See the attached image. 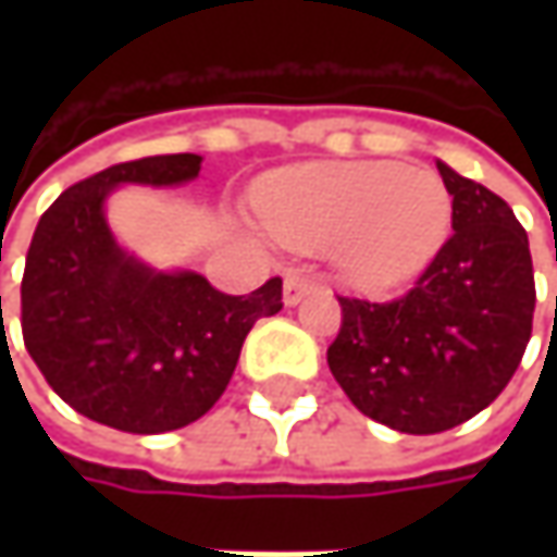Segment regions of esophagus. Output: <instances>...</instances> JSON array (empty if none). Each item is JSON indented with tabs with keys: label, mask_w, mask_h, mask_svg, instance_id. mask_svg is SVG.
<instances>
[{
	"label": "esophagus",
	"mask_w": 557,
	"mask_h": 557,
	"mask_svg": "<svg viewBox=\"0 0 557 557\" xmlns=\"http://www.w3.org/2000/svg\"><path fill=\"white\" fill-rule=\"evenodd\" d=\"M315 288H319V285H315V278H312V275L290 272L288 278H285V304L294 307V304H300V300H304L307 294H312Z\"/></svg>",
	"instance_id": "34e87169"
}]
</instances>
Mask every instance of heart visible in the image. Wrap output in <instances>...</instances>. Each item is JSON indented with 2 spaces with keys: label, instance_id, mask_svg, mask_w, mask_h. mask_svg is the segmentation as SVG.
Instances as JSON below:
<instances>
[{
  "label": "heart",
  "instance_id": "obj_1",
  "mask_svg": "<svg viewBox=\"0 0 557 557\" xmlns=\"http://www.w3.org/2000/svg\"><path fill=\"white\" fill-rule=\"evenodd\" d=\"M260 223L294 250L325 253L347 285L391 290L412 282L446 245L453 195L428 166L394 161L307 163L257 195Z\"/></svg>",
  "mask_w": 557,
  "mask_h": 557
}]
</instances>
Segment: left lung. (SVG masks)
Masks as SVG:
<instances>
[{
    "mask_svg": "<svg viewBox=\"0 0 557 557\" xmlns=\"http://www.w3.org/2000/svg\"><path fill=\"white\" fill-rule=\"evenodd\" d=\"M453 235L396 300L337 297L329 369L362 416L403 434H440L503 394L533 332L524 225L481 183L437 163Z\"/></svg>",
    "mask_w": 557,
    "mask_h": 557,
    "instance_id": "1",
    "label": "left lung"
}]
</instances>
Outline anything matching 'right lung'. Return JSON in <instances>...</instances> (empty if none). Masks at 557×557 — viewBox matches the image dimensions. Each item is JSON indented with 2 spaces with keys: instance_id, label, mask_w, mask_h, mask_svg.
Masks as SVG:
<instances>
[{
  "instance_id": "obj_1",
  "label": "right lung",
  "mask_w": 557,
  "mask_h": 557,
  "mask_svg": "<svg viewBox=\"0 0 557 557\" xmlns=\"http://www.w3.org/2000/svg\"><path fill=\"white\" fill-rule=\"evenodd\" d=\"M198 173L201 154L114 163L71 185L42 213L27 250V354L79 416L126 434L176 431L210 412L253 322L282 310L278 275L235 297L198 272L145 267L114 242L104 198L117 185H180Z\"/></svg>"
}]
</instances>
